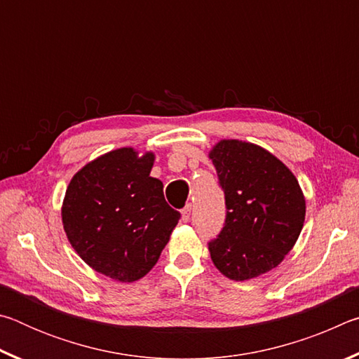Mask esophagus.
<instances>
[{"mask_svg":"<svg viewBox=\"0 0 359 359\" xmlns=\"http://www.w3.org/2000/svg\"><path fill=\"white\" fill-rule=\"evenodd\" d=\"M190 215H191V204H187L184 210H182V222H188L190 220Z\"/></svg>","mask_w":359,"mask_h":359,"instance_id":"esophagus-1","label":"esophagus"}]
</instances>
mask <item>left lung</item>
Returning a JSON list of instances; mask_svg holds the SVG:
<instances>
[{
  "label": "left lung",
  "mask_w": 359,
  "mask_h": 359,
  "mask_svg": "<svg viewBox=\"0 0 359 359\" xmlns=\"http://www.w3.org/2000/svg\"><path fill=\"white\" fill-rule=\"evenodd\" d=\"M224 193L226 220L209 242L214 264L231 280L266 274L299 238L306 199L294 174L271 151L223 139L209 151Z\"/></svg>",
  "instance_id": "left-lung-1"
}]
</instances>
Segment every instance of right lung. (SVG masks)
Returning a JSON list of instances; mask_svg holds the SVG:
<instances>
[{"label":"right lung","mask_w":359,"mask_h":359,"mask_svg":"<svg viewBox=\"0 0 359 359\" xmlns=\"http://www.w3.org/2000/svg\"><path fill=\"white\" fill-rule=\"evenodd\" d=\"M154 151L131 147L90 161L71 179L62 205L68 241L85 263L117 282L142 278L171 238L180 214L150 177Z\"/></svg>","instance_id":"obj_1"}]
</instances>
